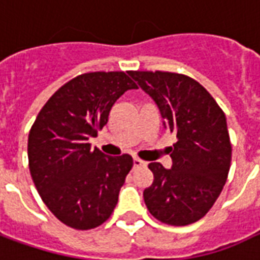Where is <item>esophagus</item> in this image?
I'll use <instances>...</instances> for the list:
<instances>
[{"label": "esophagus", "mask_w": 260, "mask_h": 260, "mask_svg": "<svg viewBox=\"0 0 260 260\" xmlns=\"http://www.w3.org/2000/svg\"><path fill=\"white\" fill-rule=\"evenodd\" d=\"M146 166V161H143L141 158L134 157V167H145Z\"/></svg>", "instance_id": "esophagus-1"}]
</instances>
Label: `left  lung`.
Listing matches in <instances>:
<instances>
[{
    "label": "left lung",
    "mask_w": 260,
    "mask_h": 260,
    "mask_svg": "<svg viewBox=\"0 0 260 260\" xmlns=\"http://www.w3.org/2000/svg\"><path fill=\"white\" fill-rule=\"evenodd\" d=\"M129 75L156 103L164 128L177 135L170 147L171 169L149 164L154 181L143 191L147 210L170 225L195 223L209 212L227 181L231 143L225 115L189 76L160 71Z\"/></svg>",
    "instance_id": "8db88e82"
}]
</instances>
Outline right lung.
Listing matches in <instances>:
<instances>
[{"mask_svg": "<svg viewBox=\"0 0 260 260\" xmlns=\"http://www.w3.org/2000/svg\"><path fill=\"white\" fill-rule=\"evenodd\" d=\"M131 89L138 86L124 72L76 76L50 97L29 132L27 157L37 192L72 229H94L111 216L134 166L129 154L106 156L89 143L107 124L114 103Z\"/></svg>", "mask_w": 260, "mask_h": 260, "instance_id": "1", "label": "right lung"}]
</instances>
